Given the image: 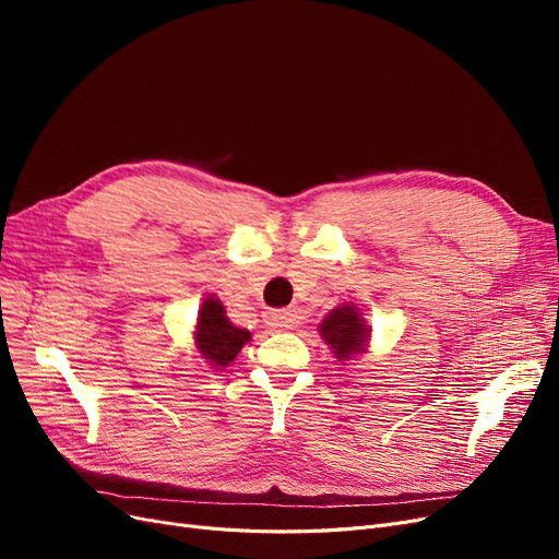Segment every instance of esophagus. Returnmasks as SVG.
Here are the masks:
<instances>
[{"instance_id":"1","label":"esophagus","mask_w":559,"mask_h":559,"mask_svg":"<svg viewBox=\"0 0 559 559\" xmlns=\"http://www.w3.org/2000/svg\"><path fill=\"white\" fill-rule=\"evenodd\" d=\"M265 324L270 329H277V331H284V329H294L296 324V314L292 310H275V312H267L265 314Z\"/></svg>"}]
</instances>
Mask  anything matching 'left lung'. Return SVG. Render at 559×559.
Instances as JSON below:
<instances>
[{
    "instance_id": "left-lung-1",
    "label": "left lung",
    "mask_w": 559,
    "mask_h": 559,
    "mask_svg": "<svg viewBox=\"0 0 559 559\" xmlns=\"http://www.w3.org/2000/svg\"><path fill=\"white\" fill-rule=\"evenodd\" d=\"M319 333L341 361H347L354 354L366 352L370 337L366 319L354 306H341L331 310L319 324Z\"/></svg>"
}]
</instances>
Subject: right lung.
I'll return each instance as SVG.
<instances>
[{
    "label": "right lung",
    "mask_w": 559,
    "mask_h": 559,
    "mask_svg": "<svg viewBox=\"0 0 559 559\" xmlns=\"http://www.w3.org/2000/svg\"><path fill=\"white\" fill-rule=\"evenodd\" d=\"M249 337L251 333L247 329H238L230 324L222 300H216L214 296L202 300V306L198 310L193 341L200 357L212 368H226L235 357H238L245 343H249Z\"/></svg>",
    "instance_id": "obj_1"
}]
</instances>
